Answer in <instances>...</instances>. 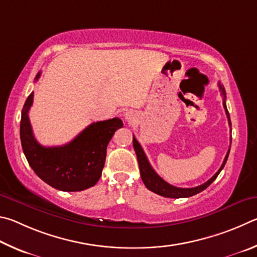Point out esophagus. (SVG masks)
Returning <instances> with one entry per match:
<instances>
[{"instance_id":"obj_1","label":"esophagus","mask_w":257,"mask_h":257,"mask_svg":"<svg viewBox=\"0 0 257 257\" xmlns=\"http://www.w3.org/2000/svg\"><path fill=\"white\" fill-rule=\"evenodd\" d=\"M124 117H125V119L127 120V121H134V120H136V114H134L133 111L125 112Z\"/></svg>"}]
</instances>
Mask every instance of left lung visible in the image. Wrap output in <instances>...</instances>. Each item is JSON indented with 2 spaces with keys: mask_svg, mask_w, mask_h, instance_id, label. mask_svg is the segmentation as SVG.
<instances>
[{
  "mask_svg": "<svg viewBox=\"0 0 257 257\" xmlns=\"http://www.w3.org/2000/svg\"><path fill=\"white\" fill-rule=\"evenodd\" d=\"M219 85V89L220 91H221V96L223 97V108H224V111H226V115L228 117V123L229 126H231V121H230V116H229V112L227 109V106H226V90L222 87L221 83H218ZM230 147H231V138H230ZM133 148L134 150H136V154L138 157V163H139V168H140V174H141V178L143 183H145V185L147 186L148 190H150L151 192L156 193V194L161 195V196H165V197H172V199H179V197H190L197 194V193H200L202 191H204L206 187H209L211 184L213 183V181L215 178L218 177V175L221 172L222 168L224 167V165L227 163V159H228V156H229V151L228 150L226 157H224V160L221 165V167L218 170L217 173H215L212 177H211L208 182H205L204 184H202L200 186H196V187H192V188H181V187H176V186H173L168 184L166 181H164L163 178H161L158 174H157L154 168L151 167V165L149 163V160H148L147 156L145 154V151H143L142 147L140 143L138 142V140L136 139V137L133 136Z\"/></svg>",
  "mask_w": 257,
  "mask_h": 257,
  "instance_id": "8db88e82",
  "label": "left lung"
}]
</instances>
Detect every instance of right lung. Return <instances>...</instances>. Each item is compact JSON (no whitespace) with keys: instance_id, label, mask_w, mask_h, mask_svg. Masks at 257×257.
Wrapping results in <instances>:
<instances>
[{"instance_id":"right-lung-1","label":"right lung","mask_w":257,"mask_h":257,"mask_svg":"<svg viewBox=\"0 0 257 257\" xmlns=\"http://www.w3.org/2000/svg\"><path fill=\"white\" fill-rule=\"evenodd\" d=\"M40 76L36 75L35 81ZM31 92L22 108L20 139L24 154L36 175L48 185L64 192H79L96 185L105 165L107 146L121 119L111 118L90 124L71 142L61 147H43L34 137L28 111Z\"/></svg>"}]
</instances>
